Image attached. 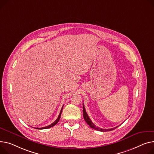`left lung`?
Listing matches in <instances>:
<instances>
[{"label":"left lung","mask_w":154,"mask_h":154,"mask_svg":"<svg viewBox=\"0 0 154 154\" xmlns=\"http://www.w3.org/2000/svg\"><path fill=\"white\" fill-rule=\"evenodd\" d=\"M83 115H84V118L85 119V121H86L87 123L89 125V126L91 128H93L95 130H97L98 131H101V132H106V131H112V130H114L115 129L117 128L118 127L116 126L115 128H111V129H102V128H100L98 127H97L93 122H92V121L90 120V119L89 118L88 115L87 114L86 112V111H85V107H84V105H83Z\"/></svg>","instance_id":"1"}]
</instances>
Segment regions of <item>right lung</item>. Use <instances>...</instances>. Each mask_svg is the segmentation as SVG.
<instances>
[{
	"label": "right lung",
	"instance_id": "obj_1",
	"mask_svg": "<svg viewBox=\"0 0 154 154\" xmlns=\"http://www.w3.org/2000/svg\"><path fill=\"white\" fill-rule=\"evenodd\" d=\"M63 108H62V109H61V110H60V113H59V115L58 118H57V119H56L54 122H53L52 124H51L50 125L47 126H46V127H43V128H36V129H48V128H51V127H53V126H55V125L57 123L58 121H59V119H60V115H61V112H62V111H63Z\"/></svg>",
	"mask_w": 154,
	"mask_h": 154
}]
</instances>
